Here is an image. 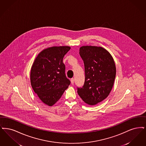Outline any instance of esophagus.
<instances>
[{"label":"esophagus","instance_id":"obj_1","mask_svg":"<svg viewBox=\"0 0 146 146\" xmlns=\"http://www.w3.org/2000/svg\"><path fill=\"white\" fill-rule=\"evenodd\" d=\"M74 82H75V79L74 78H72L71 79V83L72 84H74Z\"/></svg>","mask_w":146,"mask_h":146}]
</instances>
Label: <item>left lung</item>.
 <instances>
[{"label":"left lung","mask_w":146,"mask_h":146,"mask_svg":"<svg viewBox=\"0 0 146 146\" xmlns=\"http://www.w3.org/2000/svg\"><path fill=\"white\" fill-rule=\"evenodd\" d=\"M80 55L83 60L85 81L77 93L84 102L94 105L108 97L114 84L116 68L110 53L102 47L82 46Z\"/></svg>","instance_id":"1"}]
</instances>
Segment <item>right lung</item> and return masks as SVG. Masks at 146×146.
Masks as SVG:
<instances>
[{
    "instance_id": "add662e5",
    "label": "right lung",
    "mask_w": 146,
    "mask_h": 146,
    "mask_svg": "<svg viewBox=\"0 0 146 146\" xmlns=\"http://www.w3.org/2000/svg\"><path fill=\"white\" fill-rule=\"evenodd\" d=\"M69 46H54L44 49L36 58L32 65L31 82L40 99L48 106L59 100L70 84L65 75L64 56Z\"/></svg>"
}]
</instances>
